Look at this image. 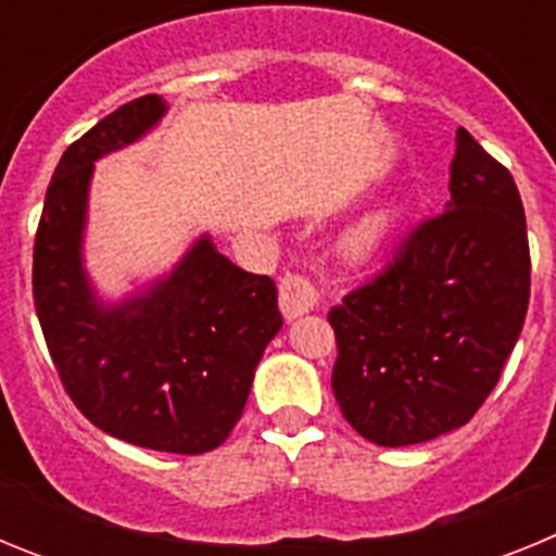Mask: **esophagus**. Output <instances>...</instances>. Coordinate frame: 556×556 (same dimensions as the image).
I'll use <instances>...</instances> for the list:
<instances>
[{
	"label": "esophagus",
	"instance_id": "esophagus-1",
	"mask_svg": "<svg viewBox=\"0 0 556 556\" xmlns=\"http://www.w3.org/2000/svg\"><path fill=\"white\" fill-rule=\"evenodd\" d=\"M278 301H281L283 317L294 320V317H301V314H308L312 308H317L320 294H317V287H314L308 275L287 273L281 278V287H278Z\"/></svg>",
	"mask_w": 556,
	"mask_h": 556
}]
</instances>
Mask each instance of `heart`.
<instances>
[{"instance_id":"b5f03b06","label":"heart","mask_w":556,"mask_h":556,"mask_svg":"<svg viewBox=\"0 0 556 556\" xmlns=\"http://www.w3.org/2000/svg\"><path fill=\"white\" fill-rule=\"evenodd\" d=\"M397 225H401V211L397 208H381L372 211L370 217H365L351 233L345 236V253L351 258H370V255L381 253L395 236Z\"/></svg>"}]
</instances>
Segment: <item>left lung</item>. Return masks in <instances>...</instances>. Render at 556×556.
I'll return each instance as SVG.
<instances>
[{"instance_id":"left-lung-1","label":"left lung","mask_w":556,"mask_h":556,"mask_svg":"<svg viewBox=\"0 0 556 556\" xmlns=\"http://www.w3.org/2000/svg\"><path fill=\"white\" fill-rule=\"evenodd\" d=\"M451 203L328 312L331 387L358 434L401 448L465 426L488 401L527 320V217L504 164L456 130Z\"/></svg>"}]
</instances>
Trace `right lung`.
I'll return each mask as SVG.
<instances>
[{
    "label": "right lung",
    "instance_id": "right-lung-1",
    "mask_svg": "<svg viewBox=\"0 0 556 556\" xmlns=\"http://www.w3.org/2000/svg\"><path fill=\"white\" fill-rule=\"evenodd\" d=\"M164 111L159 94L139 97L63 152L33 248V301L63 390L97 429L205 454L239 424L255 365L281 331L275 281L239 269L203 236L144 294L102 306L80 258L94 161L141 139Z\"/></svg>",
    "mask_w": 556,
    "mask_h": 556
}]
</instances>
